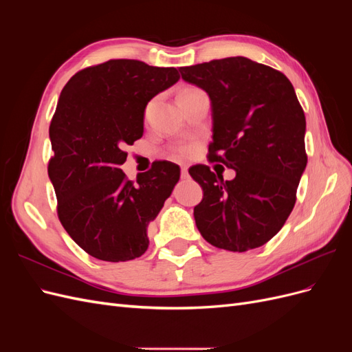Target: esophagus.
<instances>
[{"instance_id": "34e87169", "label": "esophagus", "mask_w": 352, "mask_h": 352, "mask_svg": "<svg viewBox=\"0 0 352 352\" xmlns=\"http://www.w3.org/2000/svg\"><path fill=\"white\" fill-rule=\"evenodd\" d=\"M180 177H182V179H188V177H189L188 167H186V166H182V167H180Z\"/></svg>"}]
</instances>
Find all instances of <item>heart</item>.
Masks as SVG:
<instances>
[{
    "label": "heart",
    "mask_w": 352,
    "mask_h": 352,
    "mask_svg": "<svg viewBox=\"0 0 352 352\" xmlns=\"http://www.w3.org/2000/svg\"><path fill=\"white\" fill-rule=\"evenodd\" d=\"M197 91H199V89L195 88V87H186V88H184L182 91L179 92L177 98H179V97H184V95L194 94V92H197ZM190 151H192V145H189V144H177V145H173V146H172V153H173L175 155H177V157H188V155L190 154Z\"/></svg>",
    "instance_id": "heart-1"
}]
</instances>
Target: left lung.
Segmentation results:
<instances>
[{"instance_id":"left-lung-1","label":"left lung","mask_w":352,"mask_h":352,"mask_svg":"<svg viewBox=\"0 0 352 352\" xmlns=\"http://www.w3.org/2000/svg\"><path fill=\"white\" fill-rule=\"evenodd\" d=\"M179 70L210 95L208 160L236 172L223 180L206 164L189 168L202 188L194 208L197 228L220 250L258 248L289 217L307 166L305 116L292 83L282 72L245 57Z\"/></svg>"}]
</instances>
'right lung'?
<instances>
[{"instance_id": "1", "label": "right lung", "mask_w": 352, "mask_h": 352, "mask_svg": "<svg viewBox=\"0 0 352 352\" xmlns=\"http://www.w3.org/2000/svg\"><path fill=\"white\" fill-rule=\"evenodd\" d=\"M175 67L116 58L79 70L60 94L50 124L48 176L63 228L102 261H129L148 248L146 228L180 176L172 162H154L129 180L120 166L126 145L144 133L148 101L179 80Z\"/></svg>"}]
</instances>
